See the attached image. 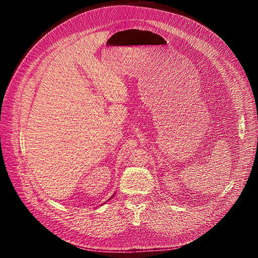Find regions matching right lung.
Instances as JSON below:
<instances>
[{
	"label": "right lung",
	"instance_id": "add662e5",
	"mask_svg": "<svg viewBox=\"0 0 258 258\" xmlns=\"http://www.w3.org/2000/svg\"><path fill=\"white\" fill-rule=\"evenodd\" d=\"M111 198H112V197H111Z\"/></svg>",
	"mask_w": 258,
	"mask_h": 258
}]
</instances>
